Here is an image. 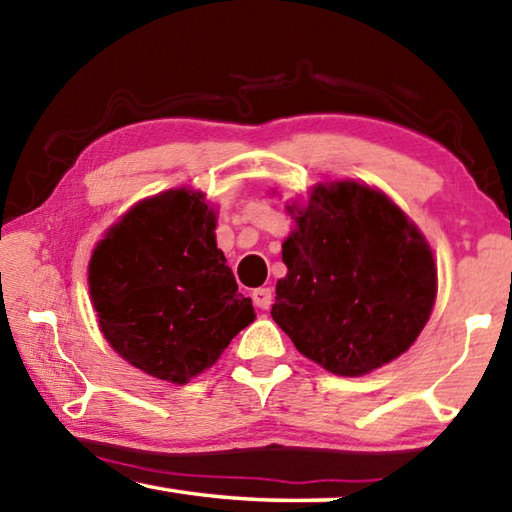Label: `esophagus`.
Masks as SVG:
<instances>
[{"instance_id": "1", "label": "esophagus", "mask_w": 512, "mask_h": 512, "mask_svg": "<svg viewBox=\"0 0 512 512\" xmlns=\"http://www.w3.org/2000/svg\"><path fill=\"white\" fill-rule=\"evenodd\" d=\"M253 302L259 309H268L273 305V291L268 287H259L253 291Z\"/></svg>"}]
</instances>
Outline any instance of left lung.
I'll use <instances>...</instances> for the list:
<instances>
[{"label": "left lung", "instance_id": "obj_1", "mask_svg": "<svg viewBox=\"0 0 512 512\" xmlns=\"http://www.w3.org/2000/svg\"><path fill=\"white\" fill-rule=\"evenodd\" d=\"M287 275L271 316L300 354L343 377L377 370L411 348L438 291L433 253L400 207L354 180L320 183L287 205Z\"/></svg>", "mask_w": 512, "mask_h": 512}]
</instances>
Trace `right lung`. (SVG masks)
<instances>
[{
	"label": "right lung",
	"instance_id": "1",
	"mask_svg": "<svg viewBox=\"0 0 512 512\" xmlns=\"http://www.w3.org/2000/svg\"><path fill=\"white\" fill-rule=\"evenodd\" d=\"M203 192L144 198L94 248L88 284L110 348L155 379L187 384L255 320L216 248Z\"/></svg>",
	"mask_w": 512,
	"mask_h": 512
}]
</instances>
